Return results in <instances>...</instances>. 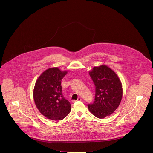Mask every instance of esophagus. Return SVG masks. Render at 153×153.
Listing matches in <instances>:
<instances>
[{
    "label": "esophagus",
    "mask_w": 153,
    "mask_h": 153,
    "mask_svg": "<svg viewBox=\"0 0 153 153\" xmlns=\"http://www.w3.org/2000/svg\"><path fill=\"white\" fill-rule=\"evenodd\" d=\"M82 100V98H81V97H79V98H77V100H73L72 101V102L73 103H74V102H76V101H81Z\"/></svg>",
    "instance_id": "1"
}]
</instances>
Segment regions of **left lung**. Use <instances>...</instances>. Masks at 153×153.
<instances>
[{
  "label": "left lung",
  "instance_id": "left-lung-1",
  "mask_svg": "<svg viewBox=\"0 0 153 153\" xmlns=\"http://www.w3.org/2000/svg\"><path fill=\"white\" fill-rule=\"evenodd\" d=\"M95 85V98L88 109L98 118L111 114L120 105L122 97V84L116 74L105 65L93 68L89 72Z\"/></svg>",
  "mask_w": 153,
  "mask_h": 153
}]
</instances>
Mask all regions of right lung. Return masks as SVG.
<instances>
[{"label":"right lung","instance_id":"add662e5","mask_svg":"<svg viewBox=\"0 0 153 153\" xmlns=\"http://www.w3.org/2000/svg\"><path fill=\"white\" fill-rule=\"evenodd\" d=\"M67 71L58 68L45 71L37 79L33 90V98L37 108L44 116L58 121L70 113L71 105L62 93L61 81Z\"/></svg>","mask_w":153,"mask_h":153}]
</instances>
